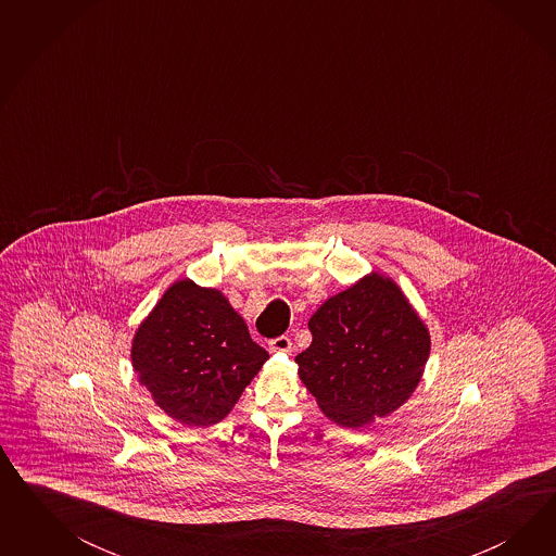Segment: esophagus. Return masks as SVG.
I'll use <instances>...</instances> for the list:
<instances>
[{"label": "esophagus", "instance_id": "1", "mask_svg": "<svg viewBox=\"0 0 556 556\" xmlns=\"http://www.w3.org/2000/svg\"><path fill=\"white\" fill-rule=\"evenodd\" d=\"M270 353H291V338L279 337L269 342Z\"/></svg>", "mask_w": 556, "mask_h": 556}]
</instances>
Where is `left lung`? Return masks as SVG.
Instances as JSON below:
<instances>
[{"label": "left lung", "instance_id": "1", "mask_svg": "<svg viewBox=\"0 0 556 556\" xmlns=\"http://www.w3.org/2000/svg\"><path fill=\"white\" fill-rule=\"evenodd\" d=\"M298 375L328 420L365 428L412 397L430 356V330L389 275L370 270L307 321Z\"/></svg>", "mask_w": 556, "mask_h": 556}]
</instances>
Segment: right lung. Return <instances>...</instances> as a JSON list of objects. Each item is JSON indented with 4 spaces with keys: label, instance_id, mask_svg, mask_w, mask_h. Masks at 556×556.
<instances>
[{
    "label": "right lung",
    "instance_id": "1",
    "mask_svg": "<svg viewBox=\"0 0 556 556\" xmlns=\"http://www.w3.org/2000/svg\"><path fill=\"white\" fill-rule=\"evenodd\" d=\"M132 369L168 418L186 426L224 420L269 353L214 287L179 279L132 338Z\"/></svg>",
    "mask_w": 556,
    "mask_h": 556
}]
</instances>
